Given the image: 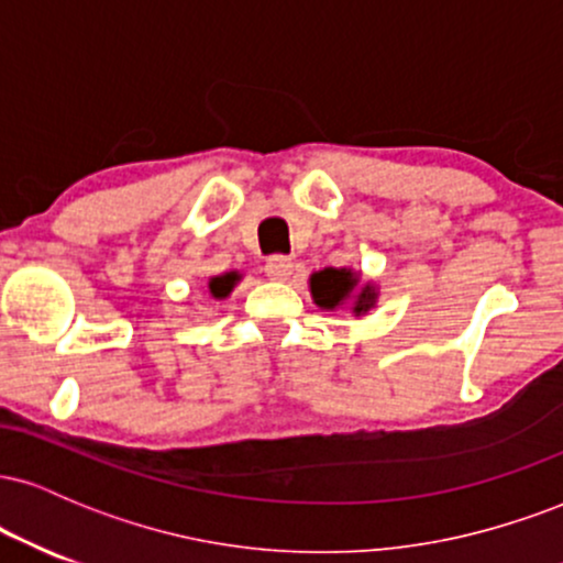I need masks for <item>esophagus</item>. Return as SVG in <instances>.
<instances>
[{
    "label": "esophagus",
    "mask_w": 563,
    "mask_h": 563,
    "mask_svg": "<svg viewBox=\"0 0 563 563\" xmlns=\"http://www.w3.org/2000/svg\"><path fill=\"white\" fill-rule=\"evenodd\" d=\"M264 273H267L273 280H286V277L294 273V262L283 254H273L264 264Z\"/></svg>",
    "instance_id": "34e87169"
}]
</instances>
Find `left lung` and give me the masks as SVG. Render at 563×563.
<instances>
[{"instance_id":"obj_1","label":"left lung","mask_w":563,"mask_h":563,"mask_svg":"<svg viewBox=\"0 0 563 563\" xmlns=\"http://www.w3.org/2000/svg\"><path fill=\"white\" fill-rule=\"evenodd\" d=\"M309 288H312V299L318 307L335 309L354 296V290H357V275H354L352 269L325 267L309 277ZM373 303H376V288L373 286L360 288V294L354 296V303H352L354 314L367 312Z\"/></svg>"}]
</instances>
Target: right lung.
Instances as JSON below:
<instances>
[{
	"instance_id": "right-lung-1",
	"label": "right lung",
	"mask_w": 563,
	"mask_h": 563,
	"mask_svg": "<svg viewBox=\"0 0 563 563\" xmlns=\"http://www.w3.org/2000/svg\"><path fill=\"white\" fill-rule=\"evenodd\" d=\"M238 280H241V275H238V273H224V275L211 277V280H209L211 296H214V299H224V296L230 294L232 286H235Z\"/></svg>"
}]
</instances>
